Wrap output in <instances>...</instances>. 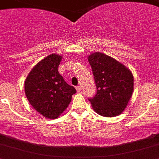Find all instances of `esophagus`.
<instances>
[{"instance_id": "esophagus-1", "label": "esophagus", "mask_w": 159, "mask_h": 159, "mask_svg": "<svg viewBox=\"0 0 159 159\" xmlns=\"http://www.w3.org/2000/svg\"><path fill=\"white\" fill-rule=\"evenodd\" d=\"M76 90H77V92H78V93H79V92L81 90V86H77L76 87Z\"/></svg>"}]
</instances>
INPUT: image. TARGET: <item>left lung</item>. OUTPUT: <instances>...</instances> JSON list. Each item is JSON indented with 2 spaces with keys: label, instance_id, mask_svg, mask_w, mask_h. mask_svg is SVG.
I'll return each mask as SVG.
<instances>
[{
  "label": "left lung",
  "instance_id": "8db88e82",
  "mask_svg": "<svg viewBox=\"0 0 159 159\" xmlns=\"http://www.w3.org/2000/svg\"><path fill=\"white\" fill-rule=\"evenodd\" d=\"M88 60L96 86V94L89 99L93 110L107 118L120 115L133 94V76L131 71L103 53H93Z\"/></svg>",
  "mask_w": 159,
  "mask_h": 159
}]
</instances>
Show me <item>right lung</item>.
<instances>
[{
	"label": "right lung",
	"mask_w": 159,
	"mask_h": 159,
	"mask_svg": "<svg viewBox=\"0 0 159 159\" xmlns=\"http://www.w3.org/2000/svg\"><path fill=\"white\" fill-rule=\"evenodd\" d=\"M62 56L52 54L31 70L25 81V93L32 107L45 118H56L70 103L75 87L58 72Z\"/></svg>",
	"instance_id": "obj_1"
}]
</instances>
